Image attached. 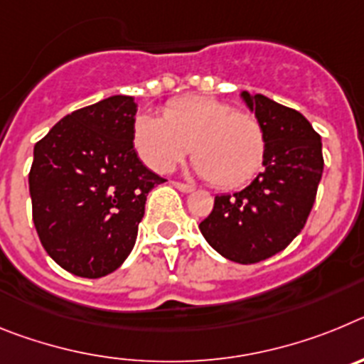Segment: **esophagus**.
Here are the masks:
<instances>
[{"instance_id": "34e87169", "label": "esophagus", "mask_w": 364, "mask_h": 364, "mask_svg": "<svg viewBox=\"0 0 364 364\" xmlns=\"http://www.w3.org/2000/svg\"><path fill=\"white\" fill-rule=\"evenodd\" d=\"M173 186H175V188L178 189V191H182V193H193V191H195V188H193V186L182 184V182H173Z\"/></svg>"}]
</instances>
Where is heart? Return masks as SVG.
Listing matches in <instances>:
<instances>
[{"mask_svg":"<svg viewBox=\"0 0 364 364\" xmlns=\"http://www.w3.org/2000/svg\"><path fill=\"white\" fill-rule=\"evenodd\" d=\"M133 138L138 154L154 171H171L191 149L197 159L193 171L226 189L250 182L266 156L260 122L211 96L173 100L164 118L140 114Z\"/></svg>","mask_w":364,"mask_h":364,"instance_id":"obj_1","label":"heart"}]
</instances>
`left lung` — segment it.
I'll use <instances>...</instances> for the list:
<instances>
[{
  "instance_id": "obj_1",
  "label": "left lung",
  "mask_w": 364,
  "mask_h": 364,
  "mask_svg": "<svg viewBox=\"0 0 364 364\" xmlns=\"http://www.w3.org/2000/svg\"><path fill=\"white\" fill-rule=\"evenodd\" d=\"M240 98L264 129V169L240 191L217 195L198 230L222 257L255 264L282 252L306 224L323 176V144L295 109L247 91Z\"/></svg>"
}]
</instances>
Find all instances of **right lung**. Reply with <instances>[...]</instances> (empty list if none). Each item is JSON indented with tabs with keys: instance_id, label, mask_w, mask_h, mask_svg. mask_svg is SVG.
I'll list each match as a JSON object with an SVG mask.
<instances>
[{
	"instance_id": "obj_1",
	"label": "right lung",
	"mask_w": 364,
	"mask_h": 364,
	"mask_svg": "<svg viewBox=\"0 0 364 364\" xmlns=\"http://www.w3.org/2000/svg\"><path fill=\"white\" fill-rule=\"evenodd\" d=\"M136 111L133 96H109L67 114L34 146L32 220L50 259L78 277H104L124 264L147 193L166 182L138 159Z\"/></svg>"
}]
</instances>
